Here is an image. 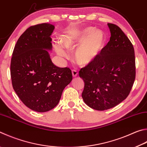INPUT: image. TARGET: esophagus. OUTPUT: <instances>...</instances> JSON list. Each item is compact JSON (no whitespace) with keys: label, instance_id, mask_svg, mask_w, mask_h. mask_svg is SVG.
<instances>
[{"label":"esophagus","instance_id":"1","mask_svg":"<svg viewBox=\"0 0 147 147\" xmlns=\"http://www.w3.org/2000/svg\"><path fill=\"white\" fill-rule=\"evenodd\" d=\"M78 71L76 70V69H73L72 70V74H73V77H76L77 76V75H78Z\"/></svg>","mask_w":147,"mask_h":147}]
</instances>
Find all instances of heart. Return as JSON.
Masks as SVG:
<instances>
[{
  "label": "heart",
  "instance_id": "heart-1",
  "mask_svg": "<svg viewBox=\"0 0 147 147\" xmlns=\"http://www.w3.org/2000/svg\"><path fill=\"white\" fill-rule=\"evenodd\" d=\"M105 40V34L102 31L87 27L67 32L62 38V43L68 51H73L78 47L74 52V59L79 65L84 66L96 58ZM55 49L61 57H67L65 49L60 45H55Z\"/></svg>",
  "mask_w": 147,
  "mask_h": 147
}]
</instances>
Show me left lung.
<instances>
[{"label":"left lung","mask_w":147,"mask_h":147,"mask_svg":"<svg viewBox=\"0 0 147 147\" xmlns=\"http://www.w3.org/2000/svg\"><path fill=\"white\" fill-rule=\"evenodd\" d=\"M107 25L110 40L92 62L79 71L85 83L83 100L97 111L111 109L126 99L136 78L133 45L118 26Z\"/></svg>","instance_id":"1"}]
</instances>
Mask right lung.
Wrapping results in <instances>:
<instances>
[{"instance_id": "obj_1", "label": "right lung", "mask_w": 147, "mask_h": 147, "mask_svg": "<svg viewBox=\"0 0 147 147\" xmlns=\"http://www.w3.org/2000/svg\"><path fill=\"white\" fill-rule=\"evenodd\" d=\"M54 29L48 23L28 28L17 40L11 61L13 89L26 106L39 113L55 108L73 80L71 69L53 64L47 51L52 49Z\"/></svg>"}]
</instances>
